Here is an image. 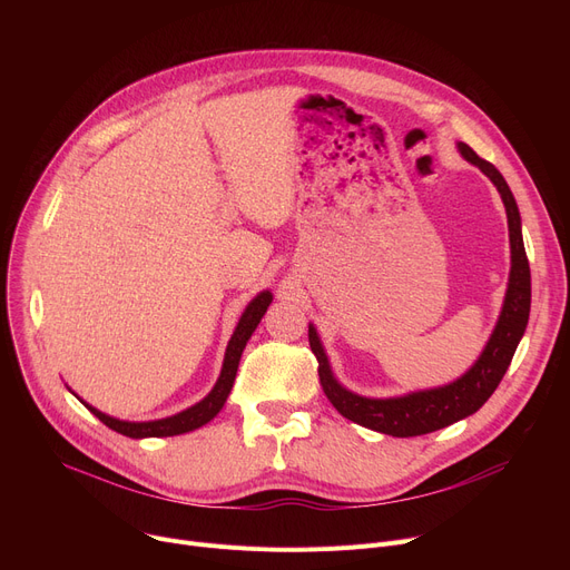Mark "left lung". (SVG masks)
Returning <instances> with one entry per match:
<instances>
[{
	"instance_id": "left-lung-1",
	"label": "left lung",
	"mask_w": 570,
	"mask_h": 570,
	"mask_svg": "<svg viewBox=\"0 0 570 570\" xmlns=\"http://www.w3.org/2000/svg\"><path fill=\"white\" fill-rule=\"evenodd\" d=\"M460 155L481 168L501 194L505 217H508V237H511V277H508V288L503 297V307L494 331L478 355V361L471 365L453 383H445L430 391H417L402 397H363L355 395L335 379L327 355L323 351L321 337L316 327L309 323V346L318 361V376L325 397L348 421L370 428L381 434L391 436H421L436 432L441 428L453 425L462 417L481 409L490 395L497 391L508 365H511L515 348L527 331L529 309H531V273L529 261L522 243V222L520 209L513 198V191L508 189L503 175L485 159L478 157L466 142H458Z\"/></svg>"
}]
</instances>
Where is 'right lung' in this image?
Masks as SVG:
<instances>
[{
	"mask_svg": "<svg viewBox=\"0 0 570 570\" xmlns=\"http://www.w3.org/2000/svg\"><path fill=\"white\" fill-rule=\"evenodd\" d=\"M269 303H273V293L269 291H261L254 301L247 305V309L243 312V316H239L237 325H235V333L226 346V355H224V365H222V374L215 383L213 391L207 393V397H203L198 404L179 411L170 417H161V421H147V423H129V421H117V417L112 415H106L101 413L99 409L89 406L87 402H82L89 411H92L99 421L119 432L125 436H131V439H147V436H175V434H185V432H191V430H198L203 428L205 423L213 421V417L222 411V406L226 404L228 395H230V387H233V381H235V374H237V365H239V357H243V351L252 337V333L256 331V325L261 323L263 314L267 312Z\"/></svg>",
	"mask_w": 570,
	"mask_h": 570,
	"instance_id": "obj_1",
	"label": "right lung"
}]
</instances>
